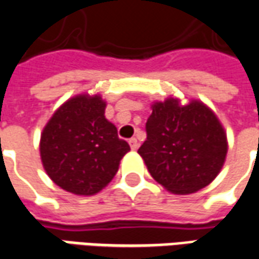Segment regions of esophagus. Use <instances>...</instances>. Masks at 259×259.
Returning <instances> with one entry per match:
<instances>
[{
    "instance_id": "1",
    "label": "esophagus",
    "mask_w": 259,
    "mask_h": 259,
    "mask_svg": "<svg viewBox=\"0 0 259 259\" xmlns=\"http://www.w3.org/2000/svg\"><path fill=\"white\" fill-rule=\"evenodd\" d=\"M129 144H130V148H132L133 151H136V150L139 148V141H137V139H135V137H133V139H130Z\"/></svg>"
}]
</instances>
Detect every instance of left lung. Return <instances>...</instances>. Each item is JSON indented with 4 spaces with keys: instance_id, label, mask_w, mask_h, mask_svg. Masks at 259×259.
<instances>
[{
    "instance_id": "8db88e82",
    "label": "left lung",
    "mask_w": 259,
    "mask_h": 259,
    "mask_svg": "<svg viewBox=\"0 0 259 259\" xmlns=\"http://www.w3.org/2000/svg\"><path fill=\"white\" fill-rule=\"evenodd\" d=\"M146 123L147 140L139 154L148 172L174 194L204 189L221 172L228 137L221 120L200 100L155 101Z\"/></svg>"
}]
</instances>
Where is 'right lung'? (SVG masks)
<instances>
[{"instance_id":"1","label":"right lung","mask_w":259,"mask_h":259,"mask_svg":"<svg viewBox=\"0 0 259 259\" xmlns=\"http://www.w3.org/2000/svg\"><path fill=\"white\" fill-rule=\"evenodd\" d=\"M100 94H79L54 112L40 139L42 166L54 183L76 195H93L113 179L130 151L105 118Z\"/></svg>"}]
</instances>
